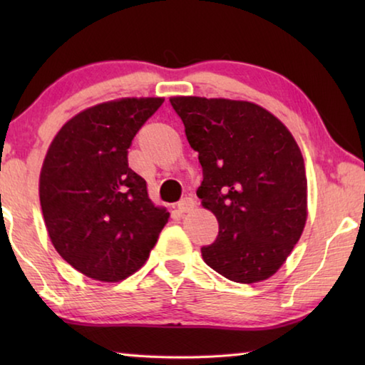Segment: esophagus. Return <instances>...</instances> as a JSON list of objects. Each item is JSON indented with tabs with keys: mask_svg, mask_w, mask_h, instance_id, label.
Returning <instances> with one entry per match:
<instances>
[{
	"mask_svg": "<svg viewBox=\"0 0 365 365\" xmlns=\"http://www.w3.org/2000/svg\"><path fill=\"white\" fill-rule=\"evenodd\" d=\"M195 200L193 197H183V200L178 202V206H177V211L180 212V214H185V212H190V211H193V207H195Z\"/></svg>",
	"mask_w": 365,
	"mask_h": 365,
	"instance_id": "1",
	"label": "esophagus"
}]
</instances>
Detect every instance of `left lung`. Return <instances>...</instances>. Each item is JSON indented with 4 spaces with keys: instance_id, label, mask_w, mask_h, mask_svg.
I'll list each match as a JSON object with an SVG mask.
<instances>
[{
    "instance_id": "obj_1",
    "label": "left lung",
    "mask_w": 365,
    "mask_h": 365,
    "mask_svg": "<svg viewBox=\"0 0 365 365\" xmlns=\"http://www.w3.org/2000/svg\"><path fill=\"white\" fill-rule=\"evenodd\" d=\"M170 104L202 168L196 195L219 222L202 259L232 282L270 279L307 219L304 159L292 132L251 101L172 96Z\"/></svg>"
}]
</instances>
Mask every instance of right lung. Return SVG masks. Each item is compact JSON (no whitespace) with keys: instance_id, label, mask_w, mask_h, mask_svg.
<instances>
[{"instance_id":"add662e5","label":"right lung","mask_w":365,"mask_h":365,"mask_svg":"<svg viewBox=\"0 0 365 365\" xmlns=\"http://www.w3.org/2000/svg\"><path fill=\"white\" fill-rule=\"evenodd\" d=\"M164 98H119L83 109L49 145L40 205L49 240L80 274L115 283L150 257L169 220L128 168L127 150Z\"/></svg>"}]
</instances>
